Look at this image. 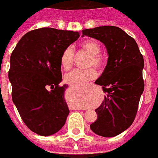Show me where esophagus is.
<instances>
[{"label": "esophagus", "instance_id": "1", "mask_svg": "<svg viewBox=\"0 0 158 158\" xmlns=\"http://www.w3.org/2000/svg\"><path fill=\"white\" fill-rule=\"evenodd\" d=\"M93 85V84H89L88 85Z\"/></svg>", "mask_w": 158, "mask_h": 158}]
</instances>
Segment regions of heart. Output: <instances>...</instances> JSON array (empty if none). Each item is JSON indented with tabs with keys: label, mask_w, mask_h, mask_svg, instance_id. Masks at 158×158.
I'll use <instances>...</instances> for the list:
<instances>
[{
	"label": "heart",
	"mask_w": 158,
	"mask_h": 158,
	"mask_svg": "<svg viewBox=\"0 0 158 158\" xmlns=\"http://www.w3.org/2000/svg\"><path fill=\"white\" fill-rule=\"evenodd\" d=\"M80 48L90 55L88 67L94 66L98 69H102L106 64V60L100 54V46L99 43L93 40L85 41L81 43ZM60 64L62 68L65 70H69L72 68L73 64V50L72 48L68 47L63 51L60 56ZM96 76L97 72L94 68H89L87 69H75L65 74V80L72 84H81L94 79Z\"/></svg>",
	"instance_id": "1"
}]
</instances>
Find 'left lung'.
<instances>
[{
  "label": "left lung",
  "instance_id": "left-lung-1",
  "mask_svg": "<svg viewBox=\"0 0 158 158\" xmlns=\"http://www.w3.org/2000/svg\"><path fill=\"white\" fill-rule=\"evenodd\" d=\"M83 36L95 38L106 45L108 61L95 81L106 94L95 110L97 120L90 125L95 134L113 137L131 126L144 90L143 56L135 39L120 27L104 26L82 31Z\"/></svg>",
  "mask_w": 158,
  "mask_h": 158
}]
</instances>
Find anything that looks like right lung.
<instances>
[{
    "instance_id": "add662e5",
    "label": "right lung",
    "mask_w": 158,
    "mask_h": 158,
    "mask_svg": "<svg viewBox=\"0 0 158 158\" xmlns=\"http://www.w3.org/2000/svg\"><path fill=\"white\" fill-rule=\"evenodd\" d=\"M79 37L78 31L43 27L23 36L10 58L12 101L26 126L40 135L64 127L69 110L62 81L60 56Z\"/></svg>"
}]
</instances>
